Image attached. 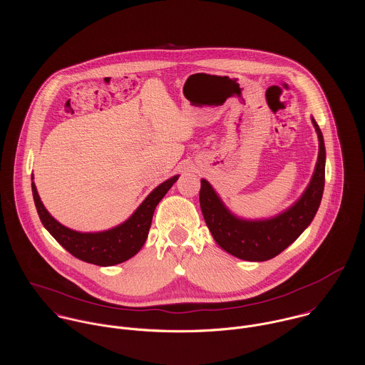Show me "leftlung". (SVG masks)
Masks as SVG:
<instances>
[{"label":"left lung","mask_w":365,"mask_h":365,"mask_svg":"<svg viewBox=\"0 0 365 365\" xmlns=\"http://www.w3.org/2000/svg\"><path fill=\"white\" fill-rule=\"evenodd\" d=\"M319 156L309 187L302 198L287 212L268 220H242L223 207L208 181L201 180L200 204L207 226L216 243L232 256L247 261H265L278 256L311 225L324 188L326 150L320 128Z\"/></svg>","instance_id":"left-lung-1"}]
</instances>
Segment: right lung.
I'll return each instance as SVG.
<instances>
[{"label":"right lung","mask_w":365,"mask_h":365,"mask_svg":"<svg viewBox=\"0 0 365 365\" xmlns=\"http://www.w3.org/2000/svg\"><path fill=\"white\" fill-rule=\"evenodd\" d=\"M177 180L178 177L175 175L160 184L125 223L101 233H80L64 227L54 220L45 209L34 182L32 194L43 226L70 255L78 260L108 267L129 260L142 249L146 242L157 204Z\"/></svg>","instance_id":"obj_1"}]
</instances>
